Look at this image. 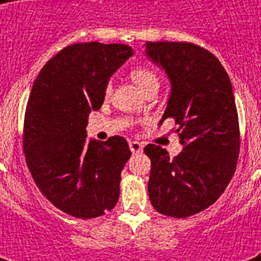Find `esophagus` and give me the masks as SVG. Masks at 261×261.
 Wrapping results in <instances>:
<instances>
[{
    "label": "esophagus",
    "instance_id": "1",
    "mask_svg": "<svg viewBox=\"0 0 261 261\" xmlns=\"http://www.w3.org/2000/svg\"><path fill=\"white\" fill-rule=\"evenodd\" d=\"M130 150L133 151V153H142L143 145L141 142L133 141V142H130Z\"/></svg>",
    "mask_w": 261,
    "mask_h": 261
}]
</instances>
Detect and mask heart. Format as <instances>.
<instances>
[{
    "instance_id": "heart-1",
    "label": "heart",
    "mask_w": 261,
    "mask_h": 261,
    "mask_svg": "<svg viewBox=\"0 0 261 261\" xmlns=\"http://www.w3.org/2000/svg\"><path fill=\"white\" fill-rule=\"evenodd\" d=\"M130 77L135 83V85L142 90L143 93H146L147 90L157 89L160 85L159 75H157V73H155L154 70H151L150 67H134V69L130 71ZM111 92H112V85H111V83H107L106 87H104V96L108 97L111 94Z\"/></svg>"
}]
</instances>
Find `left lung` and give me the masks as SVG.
I'll use <instances>...</instances> for the list:
<instances>
[{
  "label": "left lung",
  "mask_w": 261,
  "mask_h": 261,
  "mask_svg": "<svg viewBox=\"0 0 261 261\" xmlns=\"http://www.w3.org/2000/svg\"><path fill=\"white\" fill-rule=\"evenodd\" d=\"M146 54L171 80V96L160 124L173 119L184 145L173 159L157 145L143 149L151 161L149 198L161 214L186 218L215 203L236 172L240 126L234 94L226 70L203 47L147 42Z\"/></svg>",
  "instance_id": "left-lung-1"
}]
</instances>
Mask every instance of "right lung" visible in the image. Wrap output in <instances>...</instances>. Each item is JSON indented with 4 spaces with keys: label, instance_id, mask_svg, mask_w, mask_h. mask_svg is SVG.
I'll list each match as a JSON object with an SVG mask.
<instances>
[{
    "label": "right lung",
    "instance_id": "obj_1",
    "mask_svg": "<svg viewBox=\"0 0 261 261\" xmlns=\"http://www.w3.org/2000/svg\"><path fill=\"white\" fill-rule=\"evenodd\" d=\"M131 55L126 44H70L32 85L22 130L27 165L40 192L75 218H96L118 203L128 143L119 135L96 142L85 128L110 77Z\"/></svg>",
    "mask_w": 261,
    "mask_h": 261
}]
</instances>
